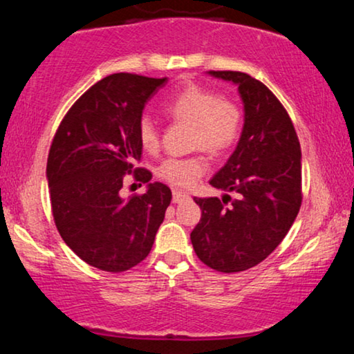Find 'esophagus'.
<instances>
[{
    "mask_svg": "<svg viewBox=\"0 0 354 354\" xmlns=\"http://www.w3.org/2000/svg\"><path fill=\"white\" fill-rule=\"evenodd\" d=\"M188 198V193L182 192V190H174L172 192V201L174 203H182L183 200H187Z\"/></svg>",
    "mask_w": 354,
    "mask_h": 354,
    "instance_id": "1",
    "label": "esophagus"
}]
</instances>
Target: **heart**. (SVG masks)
I'll list each match as a JSON object with an SVG mask.
<instances>
[{"mask_svg":"<svg viewBox=\"0 0 354 354\" xmlns=\"http://www.w3.org/2000/svg\"><path fill=\"white\" fill-rule=\"evenodd\" d=\"M164 113L176 122L192 125V147L203 148L212 156H224L239 143L243 114L234 101L221 98L201 85H188L164 103ZM138 140L145 151L159 148V132L149 118L138 124ZM207 172L203 154L188 158H167L159 164L158 177L174 187L188 188Z\"/></svg>","mask_w":354,"mask_h":354,"instance_id":"1","label":"heart"}]
</instances>
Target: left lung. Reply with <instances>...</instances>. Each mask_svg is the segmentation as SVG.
Wrapping results in <instances>:
<instances>
[{
	"label": "left lung",
	"instance_id": "8db88e82",
	"mask_svg": "<svg viewBox=\"0 0 354 354\" xmlns=\"http://www.w3.org/2000/svg\"><path fill=\"white\" fill-rule=\"evenodd\" d=\"M209 74L239 85L245 106L240 142L209 182L236 198H195L201 219L190 239L207 268L232 274L268 258L297 219L301 148L287 109L263 82L236 71Z\"/></svg>",
	"mask_w": 354,
	"mask_h": 354
}]
</instances>
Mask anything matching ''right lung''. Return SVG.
Listing matches in <instances>:
<instances>
[{"label":"right lung","instance_id":"right-lung-1","mask_svg":"<svg viewBox=\"0 0 354 354\" xmlns=\"http://www.w3.org/2000/svg\"><path fill=\"white\" fill-rule=\"evenodd\" d=\"M167 79L119 72L90 86L67 111L48 154L51 211L66 245L86 264L124 272L147 258L171 205V188L149 183L124 201L125 175L142 183L151 172L142 158L138 124L145 103Z\"/></svg>","mask_w":354,"mask_h":354}]
</instances>
